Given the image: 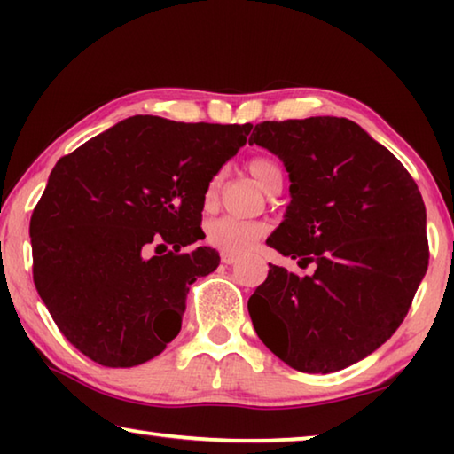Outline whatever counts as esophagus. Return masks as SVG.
Returning a JSON list of instances; mask_svg holds the SVG:
<instances>
[{
  "mask_svg": "<svg viewBox=\"0 0 454 454\" xmlns=\"http://www.w3.org/2000/svg\"><path fill=\"white\" fill-rule=\"evenodd\" d=\"M222 262L224 264H236L238 262V256H234V254H222Z\"/></svg>",
  "mask_w": 454,
  "mask_h": 454,
  "instance_id": "esophagus-1",
  "label": "esophagus"
}]
</instances>
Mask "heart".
I'll list each match as a JSON object with an SVG mask.
<instances>
[{"label": "heart", "mask_w": 454, "mask_h": 454, "mask_svg": "<svg viewBox=\"0 0 454 454\" xmlns=\"http://www.w3.org/2000/svg\"><path fill=\"white\" fill-rule=\"evenodd\" d=\"M248 172L264 192L276 186V184H282L280 166L270 158H252L248 162ZM218 190H220V176H214L204 192L206 206H212L216 202ZM264 232H266V226L262 222L240 220V218H230V216L212 220L210 224L206 226V238H208V242L214 246V248L226 252V254H242V252L250 250L252 244H254Z\"/></svg>", "instance_id": "heart-1"}]
</instances>
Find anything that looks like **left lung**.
<instances>
[{
	"instance_id": "left-lung-1",
	"label": "left lung",
	"mask_w": 454,
	"mask_h": 454,
	"mask_svg": "<svg viewBox=\"0 0 454 454\" xmlns=\"http://www.w3.org/2000/svg\"><path fill=\"white\" fill-rule=\"evenodd\" d=\"M250 144L280 158L290 204L266 244L317 270L270 266L248 301L260 340L301 372H336L401 326L428 266L417 184L347 118L256 124Z\"/></svg>"
}]
</instances>
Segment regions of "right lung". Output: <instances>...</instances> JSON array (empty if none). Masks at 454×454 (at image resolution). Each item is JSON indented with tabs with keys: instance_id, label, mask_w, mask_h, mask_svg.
<instances>
[{
	"instance_id": "add662e5",
	"label": "right lung",
	"mask_w": 454,
	"mask_h": 454,
	"mask_svg": "<svg viewBox=\"0 0 454 454\" xmlns=\"http://www.w3.org/2000/svg\"><path fill=\"white\" fill-rule=\"evenodd\" d=\"M250 128L132 116L58 160L29 222L34 282L82 355L137 366L178 336L190 284L220 264L180 250L204 240L206 186ZM150 243L175 250L145 259Z\"/></svg>"
}]
</instances>
